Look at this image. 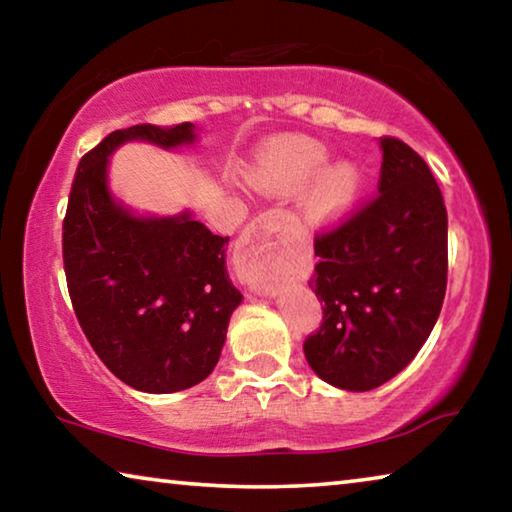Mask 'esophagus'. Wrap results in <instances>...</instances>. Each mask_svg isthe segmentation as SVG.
Listing matches in <instances>:
<instances>
[{"instance_id": "esophagus-1", "label": "esophagus", "mask_w": 512, "mask_h": 512, "mask_svg": "<svg viewBox=\"0 0 512 512\" xmlns=\"http://www.w3.org/2000/svg\"><path fill=\"white\" fill-rule=\"evenodd\" d=\"M282 230V216L275 212L259 214L244 230L237 248V273L253 293H266L273 282L275 253L273 239Z\"/></svg>"}]
</instances>
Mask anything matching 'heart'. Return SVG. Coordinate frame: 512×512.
<instances>
[{
  "instance_id": "heart-1",
  "label": "heart",
  "mask_w": 512,
  "mask_h": 512,
  "mask_svg": "<svg viewBox=\"0 0 512 512\" xmlns=\"http://www.w3.org/2000/svg\"><path fill=\"white\" fill-rule=\"evenodd\" d=\"M246 183L259 194L291 198L302 192V214L311 225L332 228L359 203L366 171L354 160H332L314 137H277L257 151Z\"/></svg>"
}]
</instances>
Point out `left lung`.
Returning <instances> with one entry per match:
<instances>
[{
    "label": "left lung",
    "mask_w": 512,
    "mask_h": 512,
    "mask_svg": "<svg viewBox=\"0 0 512 512\" xmlns=\"http://www.w3.org/2000/svg\"><path fill=\"white\" fill-rule=\"evenodd\" d=\"M379 196L316 239L311 291L323 325L305 341L316 375L341 391H372L429 339L447 289V210L418 153L379 137Z\"/></svg>",
    "instance_id": "8db88e82"
}]
</instances>
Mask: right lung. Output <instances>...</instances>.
<instances>
[{
    "mask_svg": "<svg viewBox=\"0 0 512 512\" xmlns=\"http://www.w3.org/2000/svg\"><path fill=\"white\" fill-rule=\"evenodd\" d=\"M128 142L180 151L198 128L131 126L83 155L63 223L69 298L112 375L142 393H178L210 377L244 296L225 266L228 237L192 210L137 214L112 194L110 158Z\"/></svg>",
    "mask_w": 512,
    "mask_h": 512,
    "instance_id": "1",
    "label": "right lung"
}]
</instances>
